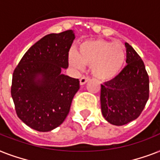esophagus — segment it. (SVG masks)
I'll use <instances>...</instances> for the list:
<instances>
[{
    "label": "esophagus",
    "mask_w": 160,
    "mask_h": 160,
    "mask_svg": "<svg viewBox=\"0 0 160 160\" xmlns=\"http://www.w3.org/2000/svg\"><path fill=\"white\" fill-rule=\"evenodd\" d=\"M89 80H90V78H89V77H85V76H83V77H81L80 79V85H85V83L87 82V81Z\"/></svg>",
    "instance_id": "34e87169"
}]
</instances>
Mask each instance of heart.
I'll list each match as a JSON object with an SVG mask.
<instances>
[{"mask_svg":"<svg viewBox=\"0 0 160 160\" xmlns=\"http://www.w3.org/2000/svg\"><path fill=\"white\" fill-rule=\"evenodd\" d=\"M125 49L119 41L111 42L103 39H90L79 45L77 51L68 54L69 65L75 70L90 65L94 76L101 80H109L119 73L125 60Z\"/></svg>","mask_w":160,"mask_h":160,"instance_id":"1","label":"heart"}]
</instances>
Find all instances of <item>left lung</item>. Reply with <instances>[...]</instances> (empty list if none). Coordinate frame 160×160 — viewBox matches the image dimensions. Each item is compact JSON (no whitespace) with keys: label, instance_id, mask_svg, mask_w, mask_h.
I'll list each match as a JSON object with an SVG mask.
<instances>
[{"label":"left lung","instance_id":"1","mask_svg":"<svg viewBox=\"0 0 160 160\" xmlns=\"http://www.w3.org/2000/svg\"><path fill=\"white\" fill-rule=\"evenodd\" d=\"M127 65L113 80L101 85V112L107 121L124 125L137 119L149 100V80L137 52L125 42Z\"/></svg>","mask_w":160,"mask_h":160}]
</instances>
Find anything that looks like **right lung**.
Listing matches in <instances>:
<instances>
[{
  "mask_svg": "<svg viewBox=\"0 0 160 160\" xmlns=\"http://www.w3.org/2000/svg\"><path fill=\"white\" fill-rule=\"evenodd\" d=\"M75 38L72 30L44 36L14 70L11 92L16 114L31 129L51 131L69 114L80 81L61 71L69 66L68 54Z\"/></svg>",
  "mask_w": 160,
  "mask_h": 160,
  "instance_id": "obj_1",
  "label": "right lung"
}]
</instances>
